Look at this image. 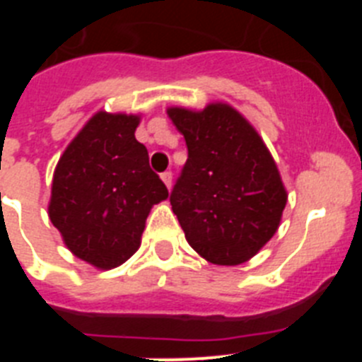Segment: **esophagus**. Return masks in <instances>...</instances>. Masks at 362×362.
<instances>
[{
	"instance_id": "34e87169",
	"label": "esophagus",
	"mask_w": 362,
	"mask_h": 362,
	"mask_svg": "<svg viewBox=\"0 0 362 362\" xmlns=\"http://www.w3.org/2000/svg\"><path fill=\"white\" fill-rule=\"evenodd\" d=\"M161 179H163V183L166 185V188H170V187H172V172H170V170L163 172Z\"/></svg>"
}]
</instances>
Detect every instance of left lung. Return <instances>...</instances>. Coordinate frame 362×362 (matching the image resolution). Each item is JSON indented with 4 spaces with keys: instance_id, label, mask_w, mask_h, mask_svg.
Here are the masks:
<instances>
[{
    "instance_id": "8db88e82",
    "label": "left lung",
    "mask_w": 362,
    "mask_h": 362,
    "mask_svg": "<svg viewBox=\"0 0 362 362\" xmlns=\"http://www.w3.org/2000/svg\"><path fill=\"white\" fill-rule=\"evenodd\" d=\"M168 116L188 150L170 192L185 238L210 263H245L276 233L286 204L276 161L228 105L203 112L170 108Z\"/></svg>"
}]
</instances>
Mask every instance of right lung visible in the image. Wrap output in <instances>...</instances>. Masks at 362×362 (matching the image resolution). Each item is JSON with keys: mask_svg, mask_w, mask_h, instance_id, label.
Wrapping results in <instances>:
<instances>
[{"mask_svg": "<svg viewBox=\"0 0 362 362\" xmlns=\"http://www.w3.org/2000/svg\"><path fill=\"white\" fill-rule=\"evenodd\" d=\"M139 117L99 112L54 172L49 216L74 255L116 268L139 248L152 204L168 197L134 136Z\"/></svg>", "mask_w": 362, "mask_h": 362, "instance_id": "1", "label": "right lung"}]
</instances>
